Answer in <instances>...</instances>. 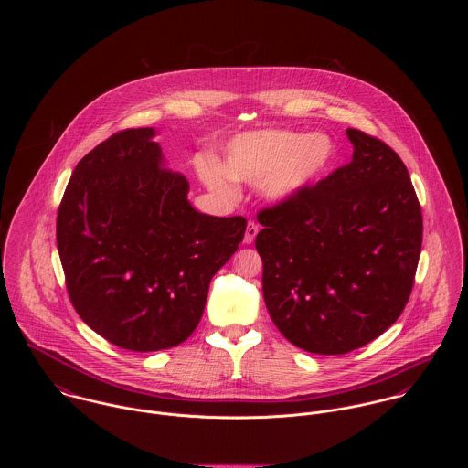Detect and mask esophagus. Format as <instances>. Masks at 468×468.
I'll use <instances>...</instances> for the list:
<instances>
[{"label": "esophagus", "mask_w": 468, "mask_h": 468, "mask_svg": "<svg viewBox=\"0 0 468 468\" xmlns=\"http://www.w3.org/2000/svg\"><path fill=\"white\" fill-rule=\"evenodd\" d=\"M258 223H254V221H249V225H247V232H245V245H250V243H254V239H256V236H258Z\"/></svg>", "instance_id": "obj_1"}]
</instances>
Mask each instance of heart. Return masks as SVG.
I'll list each match as a JSON object with an SVG mask.
<instances>
[{
    "label": "heart",
    "mask_w": 468,
    "mask_h": 468,
    "mask_svg": "<svg viewBox=\"0 0 468 468\" xmlns=\"http://www.w3.org/2000/svg\"><path fill=\"white\" fill-rule=\"evenodd\" d=\"M334 156V144L324 134L282 130L239 134L227 145L223 171L210 169L207 182L216 189H229V178L261 182L268 200H288L319 178Z\"/></svg>",
    "instance_id": "1"
}]
</instances>
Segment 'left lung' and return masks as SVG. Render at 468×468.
<instances>
[{"mask_svg": "<svg viewBox=\"0 0 468 468\" xmlns=\"http://www.w3.org/2000/svg\"><path fill=\"white\" fill-rule=\"evenodd\" d=\"M349 164L258 212L268 314L293 346L344 355L400 317L421 250L420 201L400 156L346 130Z\"/></svg>", "mask_w": 468, "mask_h": 468, "instance_id": "8db88e82", "label": "left lung"}]
</instances>
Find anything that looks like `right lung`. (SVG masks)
<instances>
[{"mask_svg": "<svg viewBox=\"0 0 468 468\" xmlns=\"http://www.w3.org/2000/svg\"><path fill=\"white\" fill-rule=\"evenodd\" d=\"M153 128L124 130L75 167L58 210V250L79 317L132 351L182 344L208 284L243 241V216L198 212L164 165Z\"/></svg>", "mask_w": 468, "mask_h": 468, "instance_id": "right-lung-1", "label": "right lung"}]
</instances>
